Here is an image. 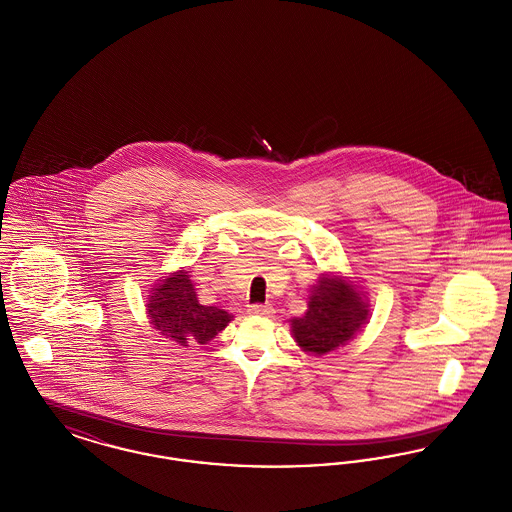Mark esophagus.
<instances>
[{
    "mask_svg": "<svg viewBox=\"0 0 512 512\" xmlns=\"http://www.w3.org/2000/svg\"><path fill=\"white\" fill-rule=\"evenodd\" d=\"M247 313L253 315V317H270L272 315V307L270 305H251L247 309Z\"/></svg>",
    "mask_w": 512,
    "mask_h": 512,
    "instance_id": "obj_1",
    "label": "esophagus"
}]
</instances>
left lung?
<instances>
[{"label": "left lung", "instance_id": "obj_1", "mask_svg": "<svg viewBox=\"0 0 512 512\" xmlns=\"http://www.w3.org/2000/svg\"><path fill=\"white\" fill-rule=\"evenodd\" d=\"M307 299L305 315L288 322L295 343L311 355H326L347 345L370 317L366 292L340 272H324Z\"/></svg>", "mask_w": 512, "mask_h": 512}]
</instances>
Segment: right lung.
Returning <instances> with one entry per match:
<instances>
[{"label": "right lung", "mask_w": 512, "mask_h": 512, "mask_svg": "<svg viewBox=\"0 0 512 512\" xmlns=\"http://www.w3.org/2000/svg\"><path fill=\"white\" fill-rule=\"evenodd\" d=\"M146 313L149 324L163 338L184 347L209 343L234 320V315L224 309L199 303L190 270L186 268L163 276L149 288Z\"/></svg>", "instance_id": "1"}]
</instances>
